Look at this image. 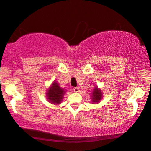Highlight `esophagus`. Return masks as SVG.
I'll use <instances>...</instances> for the list:
<instances>
[{
    "label": "esophagus",
    "mask_w": 151,
    "mask_h": 151,
    "mask_svg": "<svg viewBox=\"0 0 151 151\" xmlns=\"http://www.w3.org/2000/svg\"><path fill=\"white\" fill-rule=\"evenodd\" d=\"M73 89V91L76 92V93H78V92H79V88H78V87H74Z\"/></svg>",
    "instance_id": "obj_1"
}]
</instances>
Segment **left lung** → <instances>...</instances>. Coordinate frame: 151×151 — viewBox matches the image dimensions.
Here are the masks:
<instances>
[{"mask_svg": "<svg viewBox=\"0 0 151 151\" xmlns=\"http://www.w3.org/2000/svg\"><path fill=\"white\" fill-rule=\"evenodd\" d=\"M93 98H92V99H93V102H99L100 101V100H101V91L100 90H98L97 88H95V90L93 91Z\"/></svg>", "mask_w": 151, "mask_h": 151, "instance_id": "1", "label": "left lung"}]
</instances>
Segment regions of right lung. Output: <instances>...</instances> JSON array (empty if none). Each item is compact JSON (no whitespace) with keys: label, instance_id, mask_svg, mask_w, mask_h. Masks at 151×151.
<instances>
[{"label":"right lung","instance_id":"add662e5","mask_svg":"<svg viewBox=\"0 0 151 151\" xmlns=\"http://www.w3.org/2000/svg\"><path fill=\"white\" fill-rule=\"evenodd\" d=\"M65 91L58 86L57 82H54L52 86L47 91V97L51 104H59L63 99Z\"/></svg>","mask_w":151,"mask_h":151}]
</instances>
